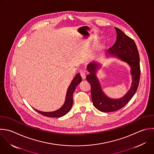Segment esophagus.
Here are the masks:
<instances>
[{
	"mask_svg": "<svg viewBox=\"0 0 154 154\" xmlns=\"http://www.w3.org/2000/svg\"><path fill=\"white\" fill-rule=\"evenodd\" d=\"M80 74H81V76L82 79H85V78H86V73H85V72L82 70V71L81 72Z\"/></svg>",
	"mask_w": 154,
	"mask_h": 154,
	"instance_id": "obj_1",
	"label": "esophagus"
}]
</instances>
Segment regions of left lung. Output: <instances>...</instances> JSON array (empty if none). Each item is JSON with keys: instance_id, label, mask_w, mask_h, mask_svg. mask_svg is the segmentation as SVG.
I'll list each match as a JSON object with an SVG mask.
<instances>
[{"instance_id": "1", "label": "left lung", "mask_w": 154, "mask_h": 154, "mask_svg": "<svg viewBox=\"0 0 154 154\" xmlns=\"http://www.w3.org/2000/svg\"><path fill=\"white\" fill-rule=\"evenodd\" d=\"M117 37L115 44L108 51V58L114 57L127 63L131 68L132 77L131 86L128 91L119 99H112L107 96L102 90L96 72L99 63L90 62L87 67L90 73L87 80L91 85V94L93 105L98 110L104 112H113L126 105L135 94L140 81V57L137 46L132 39L125 35L120 29L115 28Z\"/></svg>"}]
</instances>
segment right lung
Masks as SVG:
<instances>
[{"label":"right lung","instance_id":"add662e5","mask_svg":"<svg viewBox=\"0 0 154 154\" xmlns=\"http://www.w3.org/2000/svg\"><path fill=\"white\" fill-rule=\"evenodd\" d=\"M82 81V78L80 73H78L71 82L69 87L67 88L66 99L63 106L58 109L51 112H45L42 111H38L34 109L36 111L40 114L49 117H60L66 115L71 109L73 105V94L76 89V86Z\"/></svg>","mask_w":154,"mask_h":154}]
</instances>
